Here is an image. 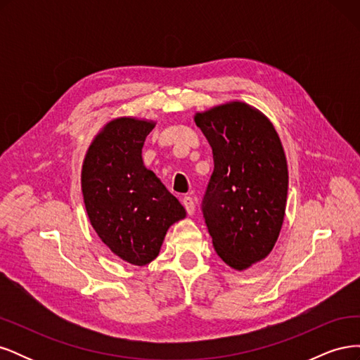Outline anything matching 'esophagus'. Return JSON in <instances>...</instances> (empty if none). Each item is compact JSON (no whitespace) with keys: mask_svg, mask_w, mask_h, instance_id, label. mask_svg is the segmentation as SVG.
Masks as SVG:
<instances>
[{"mask_svg":"<svg viewBox=\"0 0 360 360\" xmlns=\"http://www.w3.org/2000/svg\"><path fill=\"white\" fill-rule=\"evenodd\" d=\"M183 205H184V209H186L188 214H193V212H195V201H193L192 197H184L183 198Z\"/></svg>","mask_w":360,"mask_h":360,"instance_id":"obj_1","label":"esophagus"}]
</instances>
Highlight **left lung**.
I'll return each mask as SVG.
<instances>
[{
    "label": "left lung",
    "instance_id": "1",
    "mask_svg": "<svg viewBox=\"0 0 360 360\" xmlns=\"http://www.w3.org/2000/svg\"><path fill=\"white\" fill-rule=\"evenodd\" d=\"M214 168L201 210L214 250L243 270L266 258L284 222L288 171L281 139L254 108L231 102L195 115Z\"/></svg>",
    "mask_w": 360,
    "mask_h": 360
}]
</instances>
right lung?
<instances>
[{
    "mask_svg": "<svg viewBox=\"0 0 360 360\" xmlns=\"http://www.w3.org/2000/svg\"><path fill=\"white\" fill-rule=\"evenodd\" d=\"M155 123L115 118L90 146L82 167V195L101 240L135 266L153 261L168 228L186 216L179 200L143 163Z\"/></svg>",
    "mask_w": 360,
    "mask_h": 360,
    "instance_id": "obj_1",
    "label": "right lung"
}]
</instances>
